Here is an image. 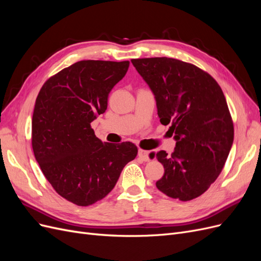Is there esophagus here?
Masks as SVG:
<instances>
[{
    "label": "esophagus",
    "mask_w": 261,
    "mask_h": 261,
    "mask_svg": "<svg viewBox=\"0 0 261 261\" xmlns=\"http://www.w3.org/2000/svg\"><path fill=\"white\" fill-rule=\"evenodd\" d=\"M138 156L140 158L141 160H144V161H149L150 160L149 151H147V150H144V149H139L138 150Z\"/></svg>",
    "instance_id": "1"
}]
</instances>
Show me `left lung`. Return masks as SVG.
<instances>
[{
  "instance_id": "left-lung-1",
  "label": "left lung",
  "mask_w": 261,
  "mask_h": 261,
  "mask_svg": "<svg viewBox=\"0 0 261 261\" xmlns=\"http://www.w3.org/2000/svg\"><path fill=\"white\" fill-rule=\"evenodd\" d=\"M153 92L158 115L171 124L176 146L155 156L164 168L155 186L171 198L188 201L202 195L222 171L234 139V126L222 89L207 72L171 58L133 59Z\"/></svg>"
}]
</instances>
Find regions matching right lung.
<instances>
[{"label":"right lung","mask_w":261,"mask_h":261,"mask_svg":"<svg viewBox=\"0 0 261 261\" xmlns=\"http://www.w3.org/2000/svg\"><path fill=\"white\" fill-rule=\"evenodd\" d=\"M128 61H80L46 81L31 122V145L45 178L63 198L90 206L112 191L137 155L130 141L102 143L91 122L103 114Z\"/></svg>","instance_id":"obj_1"}]
</instances>
